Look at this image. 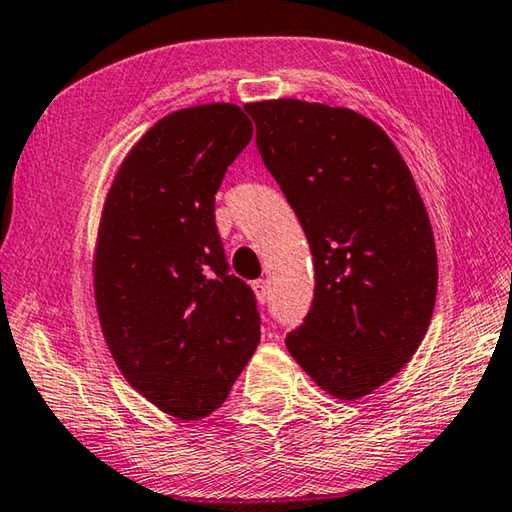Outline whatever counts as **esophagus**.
I'll use <instances>...</instances> for the list:
<instances>
[{
	"label": "esophagus",
	"instance_id": "34e87169",
	"mask_svg": "<svg viewBox=\"0 0 512 512\" xmlns=\"http://www.w3.org/2000/svg\"><path fill=\"white\" fill-rule=\"evenodd\" d=\"M253 291H255L257 300L264 305V302L268 300V284H266V280H255L253 282Z\"/></svg>",
	"mask_w": 512,
	"mask_h": 512
}]
</instances>
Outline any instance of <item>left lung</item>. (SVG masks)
<instances>
[{"instance_id":"1","label":"left lung","mask_w":512,"mask_h":512,"mask_svg":"<svg viewBox=\"0 0 512 512\" xmlns=\"http://www.w3.org/2000/svg\"><path fill=\"white\" fill-rule=\"evenodd\" d=\"M244 108L314 255V300L287 348L325 393L359 400L395 377L427 334L438 289L429 214L375 121L300 99Z\"/></svg>"}]
</instances>
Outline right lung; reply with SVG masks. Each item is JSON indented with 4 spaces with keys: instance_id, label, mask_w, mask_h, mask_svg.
Returning a JSON list of instances; mask_svg holds the SVG:
<instances>
[{
    "instance_id": "1",
    "label": "right lung",
    "mask_w": 512,
    "mask_h": 512,
    "mask_svg": "<svg viewBox=\"0 0 512 512\" xmlns=\"http://www.w3.org/2000/svg\"><path fill=\"white\" fill-rule=\"evenodd\" d=\"M250 140L235 103L171 112L126 155L103 205V336L128 384L180 420L219 409L259 343L255 293L230 275L214 223V196Z\"/></svg>"
}]
</instances>
